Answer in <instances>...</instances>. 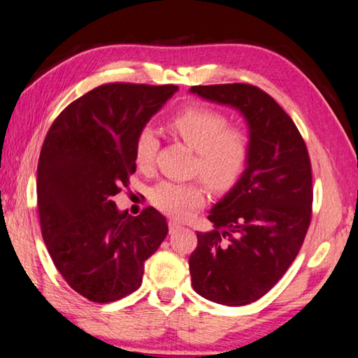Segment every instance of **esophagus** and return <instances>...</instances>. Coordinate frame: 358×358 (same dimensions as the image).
<instances>
[{
  "mask_svg": "<svg viewBox=\"0 0 358 358\" xmlns=\"http://www.w3.org/2000/svg\"><path fill=\"white\" fill-rule=\"evenodd\" d=\"M168 228H169V233H173V231L180 228V223L176 222V220H169L168 222Z\"/></svg>",
  "mask_w": 358,
  "mask_h": 358,
  "instance_id": "34e87169",
  "label": "esophagus"
}]
</instances>
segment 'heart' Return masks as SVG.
I'll list each match as a JSON object with an SVG mask.
<instances>
[{
  "mask_svg": "<svg viewBox=\"0 0 358 358\" xmlns=\"http://www.w3.org/2000/svg\"><path fill=\"white\" fill-rule=\"evenodd\" d=\"M166 129L187 146L196 150L193 173L212 190L229 192L242 179L248 166L252 143L241 129L229 127V119L206 106H189L168 119ZM159 136L150 127L138 131L134 157L140 171H152ZM150 201L165 215L173 218L190 217L204 203V187L198 180L193 182H162L150 192Z\"/></svg>",
  "mask_w": 358,
  "mask_h": 358,
  "instance_id": "b5f03b06",
  "label": "heart"
}]
</instances>
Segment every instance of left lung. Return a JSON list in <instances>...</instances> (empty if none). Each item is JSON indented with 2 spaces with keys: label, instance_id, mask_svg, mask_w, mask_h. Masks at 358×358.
Wrapping results in <instances>:
<instances>
[{
  "label": "left lung",
  "instance_id": "left-lung-1",
  "mask_svg": "<svg viewBox=\"0 0 358 358\" xmlns=\"http://www.w3.org/2000/svg\"><path fill=\"white\" fill-rule=\"evenodd\" d=\"M245 117L252 143L242 179L214 208V229L196 233L192 286L210 302L241 306L278 283L296 259L311 222L313 178L305 141L286 111L245 83L192 86Z\"/></svg>",
  "mask_w": 358,
  "mask_h": 358
}]
</instances>
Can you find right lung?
<instances>
[{
  "label": "right lung",
  "mask_w": 358,
  "mask_h": 358,
  "mask_svg": "<svg viewBox=\"0 0 358 358\" xmlns=\"http://www.w3.org/2000/svg\"><path fill=\"white\" fill-rule=\"evenodd\" d=\"M174 85L108 83L67 105L42 144L37 208L42 237L67 285L108 303L141 286L144 261L168 234L154 208L119 212L113 196L135 173L134 148Z\"/></svg>",
  "instance_id": "add662e5"
}]
</instances>
